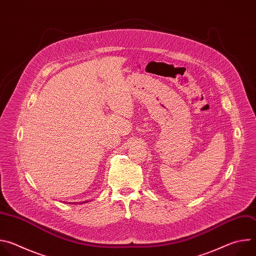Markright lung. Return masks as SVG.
I'll return each instance as SVG.
<instances>
[{
	"instance_id": "right-lung-1",
	"label": "right lung",
	"mask_w": 256,
	"mask_h": 256,
	"mask_svg": "<svg viewBox=\"0 0 256 256\" xmlns=\"http://www.w3.org/2000/svg\"><path fill=\"white\" fill-rule=\"evenodd\" d=\"M86 202H88V200H86V202H79V204H86ZM68 204V202H66ZM68 204H77V202H68Z\"/></svg>"
}]
</instances>
